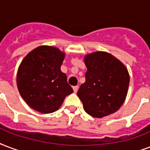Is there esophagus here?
<instances>
[{
  "label": "esophagus",
  "mask_w": 150,
  "mask_h": 150,
  "mask_svg": "<svg viewBox=\"0 0 150 150\" xmlns=\"http://www.w3.org/2000/svg\"><path fill=\"white\" fill-rule=\"evenodd\" d=\"M78 90H79V86H73V90H74V92H75V93H77Z\"/></svg>",
  "instance_id": "34e87169"
}]
</instances>
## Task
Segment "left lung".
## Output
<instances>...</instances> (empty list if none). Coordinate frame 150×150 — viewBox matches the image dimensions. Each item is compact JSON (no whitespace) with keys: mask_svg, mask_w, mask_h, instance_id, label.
<instances>
[{"mask_svg":"<svg viewBox=\"0 0 150 150\" xmlns=\"http://www.w3.org/2000/svg\"><path fill=\"white\" fill-rule=\"evenodd\" d=\"M86 82L77 95L90 116L102 118L116 112L126 99L130 76L123 63L106 52H94L84 58Z\"/></svg>","mask_w":150,"mask_h":150,"instance_id":"left-lung-1","label":"left lung"}]
</instances>
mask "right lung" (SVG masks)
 <instances>
[{"mask_svg": "<svg viewBox=\"0 0 150 150\" xmlns=\"http://www.w3.org/2000/svg\"><path fill=\"white\" fill-rule=\"evenodd\" d=\"M65 53L59 49L41 45L22 60L17 71V87L25 102L34 110L52 113L73 93L67 75L60 70Z\"/></svg>", "mask_w": 150, "mask_h": 150, "instance_id": "add662e5", "label": "right lung"}]
</instances>
